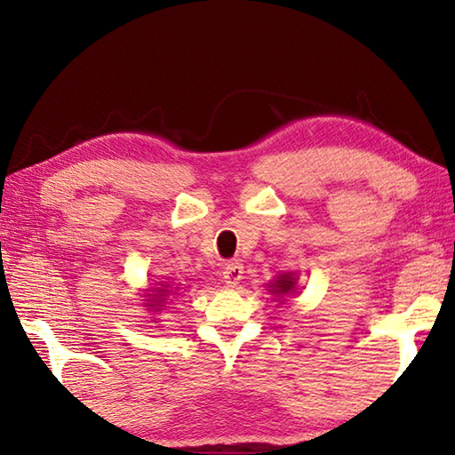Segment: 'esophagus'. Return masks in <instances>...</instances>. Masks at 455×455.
Wrapping results in <instances>:
<instances>
[{
  "label": "esophagus",
  "instance_id": "obj_1",
  "mask_svg": "<svg viewBox=\"0 0 455 455\" xmlns=\"http://www.w3.org/2000/svg\"><path fill=\"white\" fill-rule=\"evenodd\" d=\"M243 274H244V266L240 264L238 259H230V262L225 264V269H222V279H225V283L228 287H235L240 283Z\"/></svg>",
  "mask_w": 455,
  "mask_h": 455
}]
</instances>
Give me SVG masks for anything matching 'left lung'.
<instances>
[{
	"instance_id": "left-lung-1",
	"label": "left lung",
	"mask_w": 455,
	"mask_h": 455,
	"mask_svg": "<svg viewBox=\"0 0 455 455\" xmlns=\"http://www.w3.org/2000/svg\"><path fill=\"white\" fill-rule=\"evenodd\" d=\"M293 285H295V282H293L291 275H282V277H279L277 282L274 283L272 291H274V293H279V295H283V293H287V291H291Z\"/></svg>"
}]
</instances>
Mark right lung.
<instances>
[{"label": "right lung", "mask_w": 455, "mask_h": 455, "mask_svg": "<svg viewBox=\"0 0 455 455\" xmlns=\"http://www.w3.org/2000/svg\"><path fill=\"white\" fill-rule=\"evenodd\" d=\"M162 293H166V289H160V293L156 295V297H158V301H156V305H158V303H162V299H160V297H166V295H162ZM156 305H150V307H156Z\"/></svg>", "instance_id": "right-lung-1"}]
</instances>
